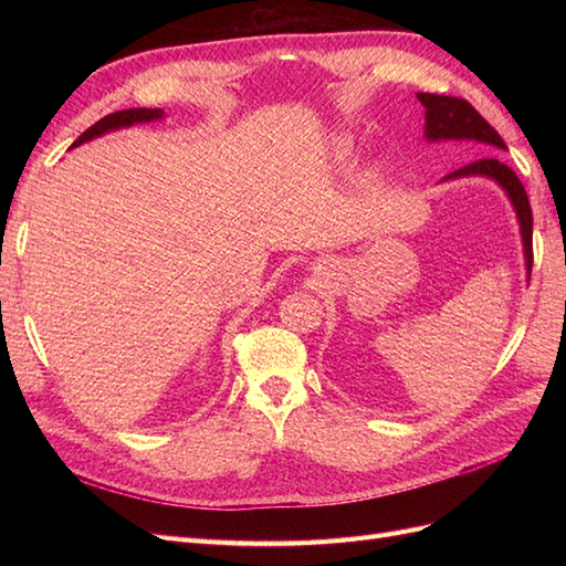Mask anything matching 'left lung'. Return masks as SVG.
I'll return each mask as SVG.
<instances>
[{
    "label": "left lung",
    "mask_w": 566,
    "mask_h": 566,
    "mask_svg": "<svg viewBox=\"0 0 566 566\" xmlns=\"http://www.w3.org/2000/svg\"><path fill=\"white\" fill-rule=\"evenodd\" d=\"M418 101L424 106L427 142H474L484 153L507 150L501 134L495 132L465 98L420 92ZM462 177H489L507 193L512 208H515L520 219L526 273L531 276V266H534V245H531V235H534V217H531V205L517 175L512 172L499 156H486L455 169V172H451L447 179H462Z\"/></svg>",
    "instance_id": "obj_1"
}]
</instances>
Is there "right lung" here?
I'll return each mask as SVG.
<instances>
[{"label":"right lung","mask_w":566,"mask_h":566,"mask_svg":"<svg viewBox=\"0 0 566 566\" xmlns=\"http://www.w3.org/2000/svg\"><path fill=\"white\" fill-rule=\"evenodd\" d=\"M165 113L160 108H129V111H117V113H111L106 117H101L96 125H92L87 132H84L80 139L73 144L80 146L84 142H92L96 139V136L106 134V132H113V129H123V127H132L136 123H150V119H160Z\"/></svg>","instance_id":"obj_1"}]
</instances>
